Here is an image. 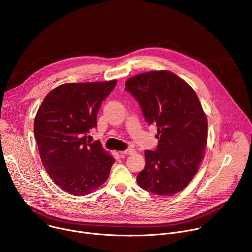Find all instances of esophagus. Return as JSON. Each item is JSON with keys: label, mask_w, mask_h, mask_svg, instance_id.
Masks as SVG:
<instances>
[{"label": "esophagus", "mask_w": 252, "mask_h": 252, "mask_svg": "<svg viewBox=\"0 0 252 252\" xmlns=\"http://www.w3.org/2000/svg\"><path fill=\"white\" fill-rule=\"evenodd\" d=\"M120 153H121V155H126V156H127V155H132V154L134 153V150H133V149H127V150L122 151V152H120Z\"/></svg>", "instance_id": "34e87169"}]
</instances>
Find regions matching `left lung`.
I'll return each instance as SVG.
<instances>
[{"label":"left lung","mask_w":252,"mask_h":252,"mask_svg":"<svg viewBox=\"0 0 252 252\" xmlns=\"http://www.w3.org/2000/svg\"><path fill=\"white\" fill-rule=\"evenodd\" d=\"M126 90L138 101L149 125H157V151L145 152L138 186L170 196L196 174L207 143V119L193 89L169 70H151L129 78Z\"/></svg>","instance_id":"8db88e82"}]
</instances>
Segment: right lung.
<instances>
[{"instance_id": "obj_1", "label": "right lung", "mask_w": 252, "mask_h": 252, "mask_svg": "<svg viewBox=\"0 0 252 252\" xmlns=\"http://www.w3.org/2000/svg\"><path fill=\"white\" fill-rule=\"evenodd\" d=\"M117 80L66 83L44 98L33 123L41 160L54 183L75 196L98 189L110 175L115 158L87 134L96 126L101 101Z\"/></svg>"}]
</instances>
